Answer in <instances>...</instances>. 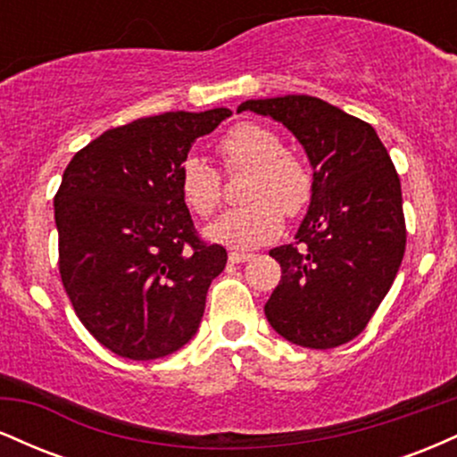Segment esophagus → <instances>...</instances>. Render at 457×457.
<instances>
[{"mask_svg":"<svg viewBox=\"0 0 457 457\" xmlns=\"http://www.w3.org/2000/svg\"><path fill=\"white\" fill-rule=\"evenodd\" d=\"M246 260H251V253H243V251H232V253H229V262H232V264H243Z\"/></svg>","mask_w":457,"mask_h":457,"instance_id":"1","label":"esophagus"}]
</instances>
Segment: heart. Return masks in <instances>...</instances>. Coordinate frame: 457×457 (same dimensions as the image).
<instances>
[{"label": "heart", "instance_id": "obj_1", "mask_svg": "<svg viewBox=\"0 0 457 457\" xmlns=\"http://www.w3.org/2000/svg\"><path fill=\"white\" fill-rule=\"evenodd\" d=\"M219 156L228 174L246 171L240 197L206 228L214 243L232 249H253L281 234L283 214L290 219L307 211L313 199V174L295 152L286 150L275 130L255 122H238L219 139ZM182 199L197 217H211L221 206V174L202 156H187L178 170Z\"/></svg>", "mask_w": 457, "mask_h": 457}]
</instances>
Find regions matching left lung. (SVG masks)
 Returning <instances> with one entry per match:
<instances>
[{
    "mask_svg": "<svg viewBox=\"0 0 457 457\" xmlns=\"http://www.w3.org/2000/svg\"><path fill=\"white\" fill-rule=\"evenodd\" d=\"M295 133L313 167V199L296 243L270 255L281 281L264 313L303 348H337L367 327L406 251L402 185L371 124L307 94L246 101Z\"/></svg>",
    "mask_w": 457,
    "mask_h": 457,
    "instance_id": "left-lung-1",
    "label": "left lung"
}]
</instances>
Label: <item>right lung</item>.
<instances>
[{"instance_id": "add662e5", "label": "right lung", "mask_w": 457, "mask_h": 457, "mask_svg": "<svg viewBox=\"0 0 457 457\" xmlns=\"http://www.w3.org/2000/svg\"><path fill=\"white\" fill-rule=\"evenodd\" d=\"M232 112H170L104 130L55 193L60 277L81 324L124 359L152 361L195 335L228 251L199 238L178 182L191 144Z\"/></svg>"}]
</instances>
